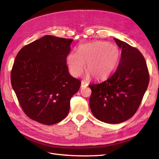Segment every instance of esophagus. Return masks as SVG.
<instances>
[{
  "label": "esophagus",
  "mask_w": 159,
  "mask_h": 159,
  "mask_svg": "<svg viewBox=\"0 0 159 159\" xmlns=\"http://www.w3.org/2000/svg\"><path fill=\"white\" fill-rule=\"evenodd\" d=\"M88 85V82H85V81H81V88H85V87H87Z\"/></svg>",
  "instance_id": "obj_1"
}]
</instances>
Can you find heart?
<instances>
[{"instance_id":"b5f03b06","label":"heart","mask_w":159,"mask_h":159,"mask_svg":"<svg viewBox=\"0 0 159 159\" xmlns=\"http://www.w3.org/2000/svg\"><path fill=\"white\" fill-rule=\"evenodd\" d=\"M119 50L106 42H95L81 45L78 52L67 56L66 63L72 75L79 77L83 73L85 63L88 76L95 80L107 78L117 66L120 59Z\"/></svg>"}]
</instances>
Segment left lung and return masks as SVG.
Returning a JSON list of instances; mask_svg holds the SVG:
<instances>
[{"label": "left lung", "instance_id": "1", "mask_svg": "<svg viewBox=\"0 0 159 159\" xmlns=\"http://www.w3.org/2000/svg\"><path fill=\"white\" fill-rule=\"evenodd\" d=\"M114 40L122 49L117 70L107 80L89 85L91 112L99 121L111 124L133 116L149 83L147 63L141 52L126 42Z\"/></svg>", "mask_w": 159, "mask_h": 159}]
</instances>
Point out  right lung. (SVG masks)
Masks as SVG:
<instances>
[{
  "mask_svg": "<svg viewBox=\"0 0 159 159\" xmlns=\"http://www.w3.org/2000/svg\"><path fill=\"white\" fill-rule=\"evenodd\" d=\"M73 39L44 36L24 46L11 74L12 88L30 119L47 125L68 115L70 99L80 88L66 64Z\"/></svg>",
  "mask_w": 159,
  "mask_h": 159,
  "instance_id": "right-lung-1",
  "label": "right lung"
}]
</instances>
